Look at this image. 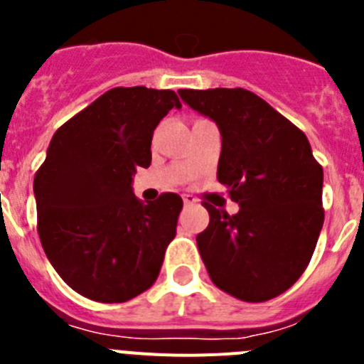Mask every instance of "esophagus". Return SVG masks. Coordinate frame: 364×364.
<instances>
[{
    "instance_id": "1",
    "label": "esophagus",
    "mask_w": 364,
    "mask_h": 364,
    "mask_svg": "<svg viewBox=\"0 0 364 364\" xmlns=\"http://www.w3.org/2000/svg\"><path fill=\"white\" fill-rule=\"evenodd\" d=\"M182 200H184L186 205H193L195 202H197V198L191 197V195H184V197H182Z\"/></svg>"
}]
</instances>
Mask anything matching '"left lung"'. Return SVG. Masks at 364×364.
Segmentation results:
<instances>
[{"mask_svg":"<svg viewBox=\"0 0 364 364\" xmlns=\"http://www.w3.org/2000/svg\"><path fill=\"white\" fill-rule=\"evenodd\" d=\"M180 98L217 122V178L237 215L202 202L210 224L197 246L211 281L246 302H264L297 282L324 222L323 166L306 134L246 89H180Z\"/></svg>","mask_w":364,"mask_h":364,"instance_id":"1","label":"left lung"}]
</instances>
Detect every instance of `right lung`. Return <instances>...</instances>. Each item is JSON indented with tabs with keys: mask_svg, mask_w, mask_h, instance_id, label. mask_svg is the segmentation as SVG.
Segmentation results:
<instances>
[{
	"mask_svg": "<svg viewBox=\"0 0 364 364\" xmlns=\"http://www.w3.org/2000/svg\"><path fill=\"white\" fill-rule=\"evenodd\" d=\"M173 107L182 104L169 89L114 87L54 133L34 175L45 255L91 301L125 302L149 290L175 239L182 198L162 193L146 204L131 188Z\"/></svg>",
	"mask_w": 364,
	"mask_h": 364,
	"instance_id": "obj_1",
	"label": "right lung"
}]
</instances>
